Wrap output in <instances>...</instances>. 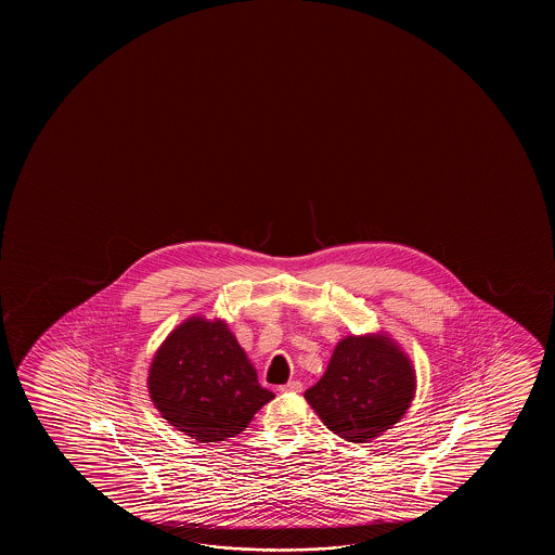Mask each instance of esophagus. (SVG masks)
I'll return each instance as SVG.
<instances>
[{
    "label": "esophagus",
    "instance_id": "34e87169",
    "mask_svg": "<svg viewBox=\"0 0 555 555\" xmlns=\"http://www.w3.org/2000/svg\"><path fill=\"white\" fill-rule=\"evenodd\" d=\"M279 390H281V392H301L304 385H301V380H289L286 385H282Z\"/></svg>",
    "mask_w": 555,
    "mask_h": 555
}]
</instances>
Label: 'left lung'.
<instances>
[{
  "instance_id": "left-lung-1",
  "label": "left lung",
  "mask_w": 555,
  "mask_h": 555,
  "mask_svg": "<svg viewBox=\"0 0 555 555\" xmlns=\"http://www.w3.org/2000/svg\"><path fill=\"white\" fill-rule=\"evenodd\" d=\"M415 396L410 358L385 334L347 335L305 400L339 438L354 443L392 428Z\"/></svg>"
}]
</instances>
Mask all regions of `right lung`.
<instances>
[{
	"label": "right lung",
	"mask_w": 555,
	"mask_h": 555,
	"mask_svg": "<svg viewBox=\"0 0 555 555\" xmlns=\"http://www.w3.org/2000/svg\"><path fill=\"white\" fill-rule=\"evenodd\" d=\"M147 388L168 425L201 443L235 438L274 398L228 324L205 317L168 334L153 357Z\"/></svg>",
	"instance_id": "1"
}]
</instances>
